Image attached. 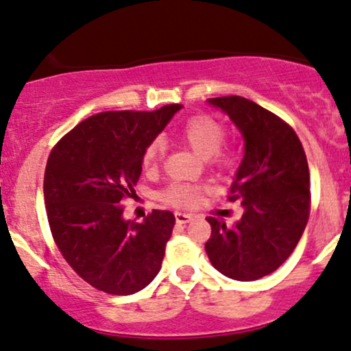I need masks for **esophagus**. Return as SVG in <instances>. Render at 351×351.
I'll list each match as a JSON object with an SVG mask.
<instances>
[{"instance_id": "34e87169", "label": "esophagus", "mask_w": 351, "mask_h": 351, "mask_svg": "<svg viewBox=\"0 0 351 351\" xmlns=\"http://www.w3.org/2000/svg\"><path fill=\"white\" fill-rule=\"evenodd\" d=\"M194 219L192 214H186V212H176V222L177 223H187Z\"/></svg>"}]
</instances>
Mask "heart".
<instances>
[{
  "label": "heart",
  "mask_w": 351,
  "mask_h": 351,
  "mask_svg": "<svg viewBox=\"0 0 351 351\" xmlns=\"http://www.w3.org/2000/svg\"><path fill=\"white\" fill-rule=\"evenodd\" d=\"M179 137L186 143L197 156L202 159L215 160L217 164H227L230 156L220 152V145L223 143V128L217 121L208 116L191 117L186 124L180 128ZM164 143L160 139H154L147 144L143 154V165L147 171H152L159 165L164 157ZM165 202L172 206H192L199 199V189L189 184H174L162 194Z\"/></svg>",
  "instance_id": "b5f03b06"
}]
</instances>
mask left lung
Here are the masks:
<instances>
[{"mask_svg": "<svg viewBox=\"0 0 351 351\" xmlns=\"http://www.w3.org/2000/svg\"><path fill=\"white\" fill-rule=\"evenodd\" d=\"M234 123L243 157L228 202L243 214L234 226L207 217L212 234L208 261L228 278L252 282L277 270L290 257L310 214V174L297 134L280 117L240 96L207 99Z\"/></svg>", "mask_w": 351, "mask_h": 351, "instance_id": "8db88e82", "label": "left lung"}]
</instances>
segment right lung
<instances>
[{
  "label": "right lung",
  "mask_w": 351,
  "mask_h": 351,
  "mask_svg": "<svg viewBox=\"0 0 351 351\" xmlns=\"http://www.w3.org/2000/svg\"><path fill=\"white\" fill-rule=\"evenodd\" d=\"M180 109L96 114L51 151L45 172L51 232L66 262L94 289L132 295L159 274L174 214L152 210L143 222H131L123 200L136 197L145 147Z\"/></svg>",
  "instance_id": "obj_1"
}]
</instances>
